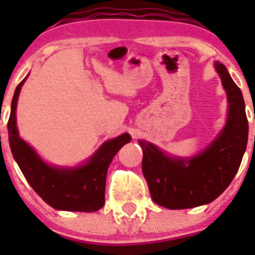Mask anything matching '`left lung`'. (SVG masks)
<instances>
[{"label": "left lung", "mask_w": 255, "mask_h": 255, "mask_svg": "<svg viewBox=\"0 0 255 255\" xmlns=\"http://www.w3.org/2000/svg\"><path fill=\"white\" fill-rule=\"evenodd\" d=\"M229 101V115L217 138L191 158L168 157L145 140L141 170L150 197L158 206L185 209L211 203L220 197L238 172L248 143V119L240 88L226 67L215 64Z\"/></svg>", "instance_id": "obj_1"}]
</instances>
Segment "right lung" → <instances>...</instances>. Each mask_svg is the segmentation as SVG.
<instances>
[{
    "label": "right lung",
    "instance_id": "add662e5",
    "mask_svg": "<svg viewBox=\"0 0 255 255\" xmlns=\"http://www.w3.org/2000/svg\"><path fill=\"white\" fill-rule=\"evenodd\" d=\"M25 79L15 89L7 123L11 153L22 175L35 193L52 208L73 212L98 211L105 204L108 166L116 153L131 140V136L123 134L106 141L87 163L79 167L61 168L49 166L20 138L17 131L16 105Z\"/></svg>",
    "mask_w": 255,
    "mask_h": 255
}]
</instances>
